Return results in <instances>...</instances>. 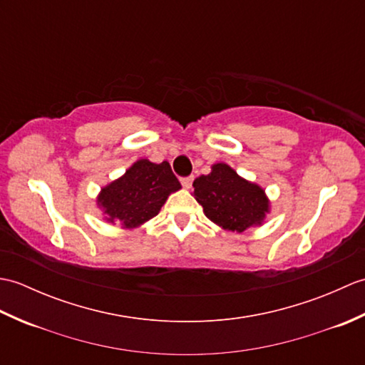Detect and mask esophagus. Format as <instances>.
<instances>
[{"instance_id": "obj_1", "label": "esophagus", "mask_w": 365, "mask_h": 365, "mask_svg": "<svg viewBox=\"0 0 365 365\" xmlns=\"http://www.w3.org/2000/svg\"><path fill=\"white\" fill-rule=\"evenodd\" d=\"M192 180H195V177H192V175H187V177H182V178H180L183 188H190Z\"/></svg>"}]
</instances>
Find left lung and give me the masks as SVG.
Returning a JSON list of instances; mask_svg holds the SVG:
<instances>
[{
	"label": "left lung",
	"mask_w": 365,
	"mask_h": 365,
	"mask_svg": "<svg viewBox=\"0 0 365 365\" xmlns=\"http://www.w3.org/2000/svg\"><path fill=\"white\" fill-rule=\"evenodd\" d=\"M192 187L207 218L224 229L243 232L260 224L268 212L263 190L243 180L224 163L215 165L208 175L197 177Z\"/></svg>",
	"instance_id": "8db88e82"
}]
</instances>
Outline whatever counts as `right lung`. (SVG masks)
<instances>
[{
  "instance_id": "obj_1",
  "label": "right lung",
  "mask_w": 365,
  "mask_h": 365,
  "mask_svg": "<svg viewBox=\"0 0 365 365\" xmlns=\"http://www.w3.org/2000/svg\"><path fill=\"white\" fill-rule=\"evenodd\" d=\"M177 190H180V182L168 161L155 165L149 160H139L125 175L102 190L98 202L110 216L108 221L136 227L157 216L168 196Z\"/></svg>"
}]
</instances>
